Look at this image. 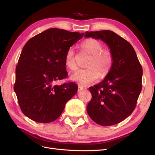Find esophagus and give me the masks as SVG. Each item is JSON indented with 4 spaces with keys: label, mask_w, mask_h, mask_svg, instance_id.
<instances>
[{
    "label": "esophagus",
    "mask_w": 155,
    "mask_h": 155,
    "mask_svg": "<svg viewBox=\"0 0 155 155\" xmlns=\"http://www.w3.org/2000/svg\"><path fill=\"white\" fill-rule=\"evenodd\" d=\"M86 88L85 87H81L80 85L78 86V91H83V90H85Z\"/></svg>",
    "instance_id": "esophagus-1"
}]
</instances>
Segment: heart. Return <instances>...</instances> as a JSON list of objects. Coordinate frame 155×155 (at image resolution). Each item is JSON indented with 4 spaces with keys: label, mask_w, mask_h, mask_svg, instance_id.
Masks as SVG:
<instances>
[{
    "label": "heart",
    "mask_w": 155,
    "mask_h": 155,
    "mask_svg": "<svg viewBox=\"0 0 155 155\" xmlns=\"http://www.w3.org/2000/svg\"><path fill=\"white\" fill-rule=\"evenodd\" d=\"M81 47L84 51L91 55L87 64L88 68L77 70L70 78L79 85L86 86L97 81L100 76L104 78L110 72L113 64V55L109 50L104 49L103 44L95 39H86L81 43ZM64 63L70 70L76 68V52L72 47L67 50Z\"/></svg>",
    "instance_id": "heart-1"
}]
</instances>
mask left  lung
<instances>
[{
  "label": "left lung",
  "instance_id": "obj_1",
  "mask_svg": "<svg viewBox=\"0 0 155 155\" xmlns=\"http://www.w3.org/2000/svg\"><path fill=\"white\" fill-rule=\"evenodd\" d=\"M85 37L101 39L109 46L113 64L104 81L89 87L92 99L87 110L102 126L124 120L134 111L142 91V67L129 42L110 30L86 31Z\"/></svg>",
  "mask_w": 155,
  "mask_h": 155
}]
</instances>
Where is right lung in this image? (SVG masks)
<instances>
[{"mask_svg":"<svg viewBox=\"0 0 155 155\" xmlns=\"http://www.w3.org/2000/svg\"><path fill=\"white\" fill-rule=\"evenodd\" d=\"M84 33L50 28L31 38L24 46L15 70L14 85L22 113L33 121L50 123L57 120L78 85L55 82L66 78L64 56Z\"/></svg>","mask_w":155,"mask_h":155,"instance_id":"right-lung-1","label":"right lung"}]
</instances>
